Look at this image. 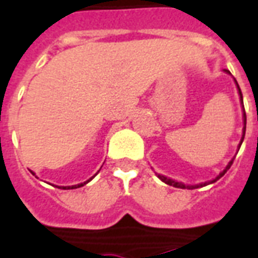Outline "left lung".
Instances as JSON below:
<instances>
[{
  "mask_svg": "<svg viewBox=\"0 0 258 258\" xmlns=\"http://www.w3.org/2000/svg\"><path fill=\"white\" fill-rule=\"evenodd\" d=\"M226 72H227V73H230V72H228V71H226ZM235 83H237V80H235ZM237 87H238V92H239V96H241V102H242V104H243V99H242L241 88H239V85H238V83H237ZM245 132H246V113H245V108H243V136H242V139H241V143H239V147H241L242 141H243V137H245ZM232 162H234V159H232V160H230V163L227 164V167L224 168L223 171H222V173L219 174L218 177L215 178V179H212V181H210V182H204V183H200V185H183L182 182L174 181V179H170V178L164 177V175H158V177L160 178V179H162V181H163L164 183H167V185H170V186L181 187V189H195V187H199V186H205V185H208V183H214V182H216V181H218V179H220V178L223 177L224 174L227 173L228 168L231 167Z\"/></svg>",
  "mask_w": 258,
  "mask_h": 258,
  "instance_id": "obj_1",
  "label": "left lung"
}]
</instances>
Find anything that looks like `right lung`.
<instances>
[{
    "instance_id": "add662e5",
    "label": "right lung",
    "mask_w": 258,
    "mask_h": 258,
    "mask_svg": "<svg viewBox=\"0 0 258 258\" xmlns=\"http://www.w3.org/2000/svg\"><path fill=\"white\" fill-rule=\"evenodd\" d=\"M31 173H32V171H31ZM32 174H34V173H32ZM34 175H35V174H34ZM92 178H94V177H92ZM92 178H90L88 181H85L84 183H79V185H73V186H58V187H59V189H77V187L84 186L85 183H88V182H90L91 179H92Z\"/></svg>"
}]
</instances>
